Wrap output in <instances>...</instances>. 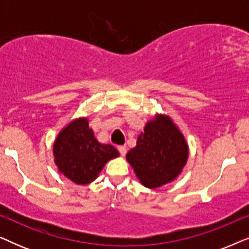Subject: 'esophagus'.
Instances as JSON below:
<instances>
[{"instance_id": "obj_1", "label": "esophagus", "mask_w": 249, "mask_h": 249, "mask_svg": "<svg viewBox=\"0 0 249 249\" xmlns=\"http://www.w3.org/2000/svg\"><path fill=\"white\" fill-rule=\"evenodd\" d=\"M118 149H119V152H120L121 156H124L125 154H127V148H125V146H119Z\"/></svg>"}]
</instances>
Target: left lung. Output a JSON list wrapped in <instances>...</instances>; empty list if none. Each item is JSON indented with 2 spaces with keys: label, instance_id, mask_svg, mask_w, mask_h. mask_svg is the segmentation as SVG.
Listing matches in <instances>:
<instances>
[{
  "label": "left lung",
  "instance_id": "1",
  "mask_svg": "<svg viewBox=\"0 0 249 249\" xmlns=\"http://www.w3.org/2000/svg\"><path fill=\"white\" fill-rule=\"evenodd\" d=\"M189 156L185 136L171 118L156 113L128 152L127 161L146 188L155 189L178 178Z\"/></svg>",
  "mask_w": 249,
  "mask_h": 249
}]
</instances>
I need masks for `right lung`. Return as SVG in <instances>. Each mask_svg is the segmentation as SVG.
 Here are the masks:
<instances>
[{
    "label": "right lung",
    "instance_id": "add662e5",
    "mask_svg": "<svg viewBox=\"0 0 249 249\" xmlns=\"http://www.w3.org/2000/svg\"><path fill=\"white\" fill-rule=\"evenodd\" d=\"M54 163L61 175L76 185H88L104 165L119 156L112 145L101 144L89 128L88 119H73L62 128L53 144Z\"/></svg>",
    "mask_w": 249,
    "mask_h": 249
}]
</instances>
